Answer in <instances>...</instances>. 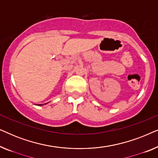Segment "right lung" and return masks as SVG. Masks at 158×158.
<instances>
[{"instance_id": "1", "label": "right lung", "mask_w": 158, "mask_h": 158, "mask_svg": "<svg viewBox=\"0 0 158 158\" xmlns=\"http://www.w3.org/2000/svg\"><path fill=\"white\" fill-rule=\"evenodd\" d=\"M44 104H46V103H44ZM37 106H43V104H40V105H37Z\"/></svg>"}]
</instances>
